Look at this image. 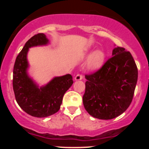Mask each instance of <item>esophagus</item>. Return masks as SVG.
Returning a JSON list of instances; mask_svg holds the SVG:
<instances>
[{
	"instance_id": "obj_1",
	"label": "esophagus",
	"mask_w": 149,
	"mask_h": 149,
	"mask_svg": "<svg viewBox=\"0 0 149 149\" xmlns=\"http://www.w3.org/2000/svg\"><path fill=\"white\" fill-rule=\"evenodd\" d=\"M83 79V75L82 74H77V75L74 77V80L75 81H80V80H82Z\"/></svg>"
}]
</instances>
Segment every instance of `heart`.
<instances>
[{
    "instance_id": "1",
    "label": "heart",
    "mask_w": 149,
    "mask_h": 149,
    "mask_svg": "<svg viewBox=\"0 0 149 149\" xmlns=\"http://www.w3.org/2000/svg\"><path fill=\"white\" fill-rule=\"evenodd\" d=\"M105 60V54L101 50L94 51L88 57L86 62V67L89 70H96L101 68Z\"/></svg>"
}]
</instances>
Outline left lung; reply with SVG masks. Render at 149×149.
Returning <instances> with one entry per match:
<instances>
[{
    "label": "left lung",
    "mask_w": 149,
    "mask_h": 149,
    "mask_svg": "<svg viewBox=\"0 0 149 149\" xmlns=\"http://www.w3.org/2000/svg\"><path fill=\"white\" fill-rule=\"evenodd\" d=\"M85 77L84 107L92 116L107 120L119 116L130 106L138 70L131 54L117 47L100 69Z\"/></svg>",
    "instance_id": "left-lung-1"
}]
</instances>
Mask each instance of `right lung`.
<instances>
[{
    "instance_id": "obj_1",
    "label": "right lung",
    "mask_w": 149,
    "mask_h": 149,
    "mask_svg": "<svg viewBox=\"0 0 149 149\" xmlns=\"http://www.w3.org/2000/svg\"><path fill=\"white\" fill-rule=\"evenodd\" d=\"M48 39L44 33L30 38L17 56L13 68V86L15 99L21 108L27 114L38 118L49 116L58 112L64 94L73 84L69 74L53 78L47 85L39 87L27 74L29 48L45 45Z\"/></svg>"
}]
</instances>
